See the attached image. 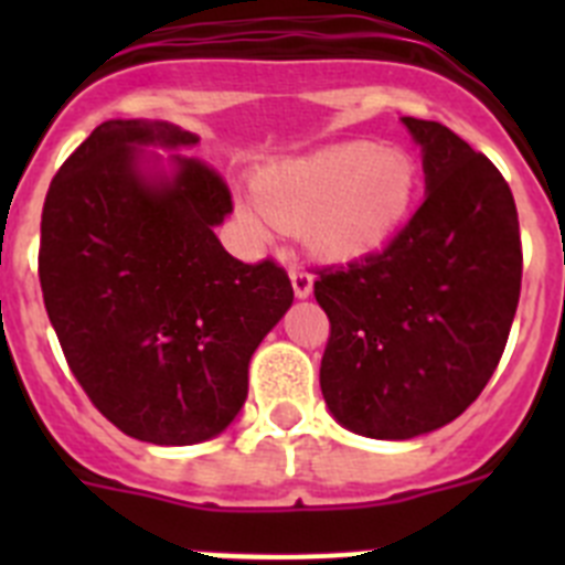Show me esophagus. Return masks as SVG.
Listing matches in <instances>:
<instances>
[{
    "label": "esophagus",
    "mask_w": 565,
    "mask_h": 565,
    "mask_svg": "<svg viewBox=\"0 0 565 565\" xmlns=\"http://www.w3.org/2000/svg\"><path fill=\"white\" fill-rule=\"evenodd\" d=\"M291 286H294V294H297V297H308V294L313 291V277L306 271V268L294 266L291 268Z\"/></svg>",
    "instance_id": "esophagus-1"
}]
</instances>
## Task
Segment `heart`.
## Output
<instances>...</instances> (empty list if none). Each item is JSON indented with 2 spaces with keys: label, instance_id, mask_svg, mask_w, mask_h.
I'll return each mask as SVG.
<instances>
[{
  "label": "heart",
  "instance_id": "1",
  "mask_svg": "<svg viewBox=\"0 0 565 565\" xmlns=\"http://www.w3.org/2000/svg\"><path fill=\"white\" fill-rule=\"evenodd\" d=\"M416 189L411 152L348 141L259 172L254 203H239V221L254 239H266L274 223L306 234L319 257L353 259L396 237Z\"/></svg>",
  "mask_w": 565,
  "mask_h": 565
}]
</instances>
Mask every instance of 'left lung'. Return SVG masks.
I'll return each mask as SVG.
<instances>
[{"label": "left lung", "instance_id": "1", "mask_svg": "<svg viewBox=\"0 0 565 565\" xmlns=\"http://www.w3.org/2000/svg\"><path fill=\"white\" fill-rule=\"evenodd\" d=\"M427 198L382 252L317 268L328 313L319 384L339 424L367 438L422 436L481 396L521 299L512 189L438 121L404 118Z\"/></svg>", "mask_w": 565, "mask_h": 565}]
</instances>
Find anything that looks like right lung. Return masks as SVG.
I'll list each match as a JSON object with an SVG mask.
<instances>
[{
	"label": "right lung",
	"instance_id": "add662e5",
	"mask_svg": "<svg viewBox=\"0 0 565 565\" xmlns=\"http://www.w3.org/2000/svg\"><path fill=\"white\" fill-rule=\"evenodd\" d=\"M194 143L169 124L104 121L50 181L39 282L70 371L138 441L186 447L232 424L257 344L291 308L274 259L214 237L234 209L223 174L174 154L169 183L138 174L135 143Z\"/></svg>",
	"mask_w": 565,
	"mask_h": 565
}]
</instances>
